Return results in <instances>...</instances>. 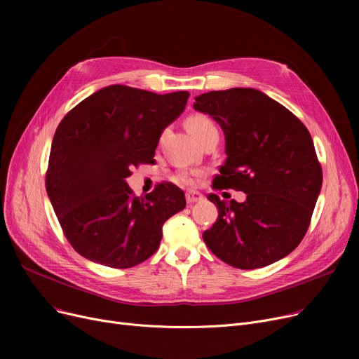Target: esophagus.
<instances>
[{"label":"esophagus","mask_w":359,"mask_h":359,"mask_svg":"<svg viewBox=\"0 0 359 359\" xmlns=\"http://www.w3.org/2000/svg\"><path fill=\"white\" fill-rule=\"evenodd\" d=\"M202 199H203V195L201 192H196V191H187L186 192L187 203H195V202H199Z\"/></svg>","instance_id":"obj_1"}]
</instances>
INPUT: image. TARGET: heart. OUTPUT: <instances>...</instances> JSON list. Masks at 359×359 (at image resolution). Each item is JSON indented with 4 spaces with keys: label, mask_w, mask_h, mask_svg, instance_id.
I'll use <instances>...</instances> for the list:
<instances>
[{
    "label": "heart",
    "mask_w": 359,
    "mask_h": 359,
    "mask_svg": "<svg viewBox=\"0 0 359 359\" xmlns=\"http://www.w3.org/2000/svg\"><path fill=\"white\" fill-rule=\"evenodd\" d=\"M186 126H187V129L192 132V135L199 142H202L206 137L212 134V132L218 130L215 123L212 122V119L208 118V116H205V115H192V116H189L186 119ZM179 179L184 183H192L194 182V175L182 173L179 176Z\"/></svg>",
    "instance_id": "1"
}]
</instances>
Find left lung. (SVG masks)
Returning a JSON list of instances; mask_svg holds the SVG:
<instances>
[{"label": "left lung", "instance_id": "1", "mask_svg": "<svg viewBox=\"0 0 359 359\" xmlns=\"http://www.w3.org/2000/svg\"><path fill=\"white\" fill-rule=\"evenodd\" d=\"M194 107L219 123L225 160L217 189L246 194L221 201L218 218L202 237L230 266L257 269L290 255L304 238L323 173L309 129L294 113L255 88L210 91Z\"/></svg>", "mask_w": 359, "mask_h": 359}]
</instances>
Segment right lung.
Returning a JSON list of instances; mask_svg holds the SVG:
<instances>
[{"mask_svg": "<svg viewBox=\"0 0 359 359\" xmlns=\"http://www.w3.org/2000/svg\"><path fill=\"white\" fill-rule=\"evenodd\" d=\"M189 93L156 94L113 84L71 109L55 130L46 192L74 250L100 265L137 266L160 246L163 224L186 206L173 183L145 198L126 183L132 167L154 163L161 132Z\"/></svg>", "mask_w": 359, "mask_h": 359, "instance_id": "add662e5", "label": "right lung"}]
</instances>
